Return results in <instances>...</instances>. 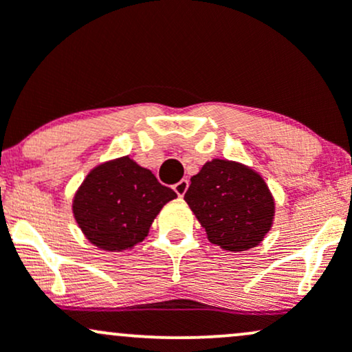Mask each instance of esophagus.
<instances>
[{"instance_id":"esophagus-1","label":"esophagus","mask_w":352,"mask_h":352,"mask_svg":"<svg viewBox=\"0 0 352 352\" xmlns=\"http://www.w3.org/2000/svg\"><path fill=\"white\" fill-rule=\"evenodd\" d=\"M188 188V180L187 179H182L180 182H177L175 185H173V190H175V193L179 197H184L185 192H187Z\"/></svg>"}]
</instances>
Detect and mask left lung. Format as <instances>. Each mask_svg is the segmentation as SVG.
Returning a JSON list of instances; mask_svg holds the SVG:
<instances>
[{"mask_svg":"<svg viewBox=\"0 0 352 352\" xmlns=\"http://www.w3.org/2000/svg\"><path fill=\"white\" fill-rule=\"evenodd\" d=\"M184 200L210 243L225 252L254 248L273 227L276 207L268 184L254 168L235 160H208L190 179Z\"/></svg>","mask_w":352,"mask_h":352,"instance_id":"obj_1","label":"left lung"}]
</instances>
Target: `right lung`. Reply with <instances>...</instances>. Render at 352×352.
<instances>
[{"instance_id": "add662e5", "label": "right lung", "mask_w": 352, "mask_h": 352, "mask_svg": "<svg viewBox=\"0 0 352 352\" xmlns=\"http://www.w3.org/2000/svg\"><path fill=\"white\" fill-rule=\"evenodd\" d=\"M173 199L172 188L124 155L87 173L72 199V215L92 245L104 252H124L148 235L155 217Z\"/></svg>"}]
</instances>
